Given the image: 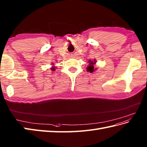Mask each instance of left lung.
Wrapping results in <instances>:
<instances>
[{
  "mask_svg": "<svg viewBox=\"0 0 147 147\" xmlns=\"http://www.w3.org/2000/svg\"><path fill=\"white\" fill-rule=\"evenodd\" d=\"M89 65L87 67V71H89L90 73H92L94 70H96V68H94V65L96 63V60L95 59H94V61L89 60Z\"/></svg>",
  "mask_w": 147,
  "mask_h": 147,
  "instance_id": "left-lung-1",
  "label": "left lung"
}]
</instances>
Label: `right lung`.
Segmentation results:
<instances>
[{
	"label": "right lung",
	"instance_id": "right-lung-1",
	"mask_svg": "<svg viewBox=\"0 0 147 147\" xmlns=\"http://www.w3.org/2000/svg\"><path fill=\"white\" fill-rule=\"evenodd\" d=\"M51 70H53V71H55V68L54 67H52V68H51Z\"/></svg>",
	"mask_w": 147,
	"mask_h": 147
}]
</instances>
